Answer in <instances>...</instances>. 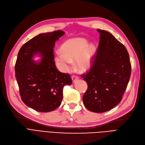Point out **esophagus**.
<instances>
[{"mask_svg":"<svg viewBox=\"0 0 145 145\" xmlns=\"http://www.w3.org/2000/svg\"><path fill=\"white\" fill-rule=\"evenodd\" d=\"M71 78H72V82H75V81H76V80L78 79V76H75V75H72Z\"/></svg>","mask_w":145,"mask_h":145,"instance_id":"obj_1","label":"esophagus"}]
</instances>
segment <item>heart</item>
<instances>
[{"label": "heart", "instance_id": "b5f03b06", "mask_svg": "<svg viewBox=\"0 0 145 145\" xmlns=\"http://www.w3.org/2000/svg\"><path fill=\"white\" fill-rule=\"evenodd\" d=\"M87 44L84 39L67 40L62 46L63 52L57 51L56 54L55 60L58 68L63 72H67L71 69L72 62L78 59L77 68L82 72L88 71L91 66L95 49L93 44L87 47Z\"/></svg>", "mask_w": 145, "mask_h": 145}]
</instances>
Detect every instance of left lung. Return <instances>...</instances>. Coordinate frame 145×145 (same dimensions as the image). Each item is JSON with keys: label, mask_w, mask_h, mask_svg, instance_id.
<instances>
[{"label": "left lung", "mask_w": 145, "mask_h": 145, "mask_svg": "<svg viewBox=\"0 0 145 145\" xmlns=\"http://www.w3.org/2000/svg\"><path fill=\"white\" fill-rule=\"evenodd\" d=\"M97 30L100 34L99 47L89 71L82 74L88 85L83 103L89 110L102 113L120 103L130 78L131 66L125 46L109 32Z\"/></svg>", "instance_id": "obj_1"}]
</instances>
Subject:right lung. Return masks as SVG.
Listing matches in <instances>:
<instances>
[{
  "mask_svg": "<svg viewBox=\"0 0 145 145\" xmlns=\"http://www.w3.org/2000/svg\"><path fill=\"white\" fill-rule=\"evenodd\" d=\"M64 34L61 30L39 34L24 44L18 52L15 66V78L21 100L40 112L54 110L61 105L63 88L72 84L69 74L59 72L55 64L54 47ZM39 54L40 62L33 58Z\"/></svg>",
  "mask_w": 145,
  "mask_h": 145,
  "instance_id": "obj_1",
  "label": "right lung"
}]
</instances>
